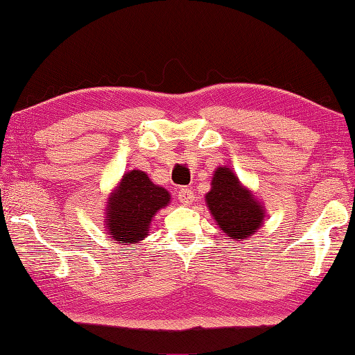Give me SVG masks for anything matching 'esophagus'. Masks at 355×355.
I'll return each instance as SVG.
<instances>
[{"label":"esophagus","mask_w":355,"mask_h":355,"mask_svg":"<svg viewBox=\"0 0 355 355\" xmlns=\"http://www.w3.org/2000/svg\"><path fill=\"white\" fill-rule=\"evenodd\" d=\"M178 200L183 203V205H189V203L194 200V192L191 188H182L178 191Z\"/></svg>","instance_id":"esophagus-1"}]
</instances>
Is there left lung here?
I'll return each instance as SVG.
<instances>
[{"mask_svg": "<svg viewBox=\"0 0 355 355\" xmlns=\"http://www.w3.org/2000/svg\"><path fill=\"white\" fill-rule=\"evenodd\" d=\"M207 205L225 235L239 241L254 235L264 220L263 207L239 184L228 167H219L214 172Z\"/></svg>", "mask_w": 355, "mask_h": 355, "instance_id": "8db88e82", "label": "left lung"}]
</instances>
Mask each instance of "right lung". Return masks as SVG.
<instances>
[{
	"label": "right lung",
	"mask_w": 355,
	"mask_h": 355,
	"mask_svg": "<svg viewBox=\"0 0 355 355\" xmlns=\"http://www.w3.org/2000/svg\"><path fill=\"white\" fill-rule=\"evenodd\" d=\"M169 200V192L150 182L147 173L141 171L125 173L107 202V232L117 241L137 243L147 236L155 213Z\"/></svg>",
	"instance_id": "1"
}]
</instances>
